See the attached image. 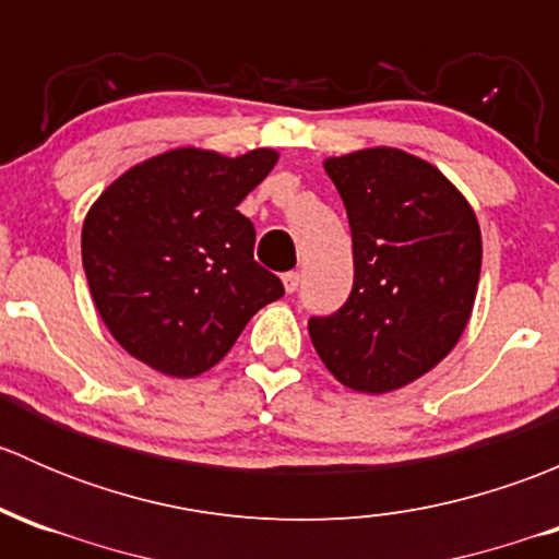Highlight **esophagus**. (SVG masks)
Segmentation results:
<instances>
[{
  "instance_id": "1",
  "label": "esophagus",
  "mask_w": 559,
  "mask_h": 559,
  "mask_svg": "<svg viewBox=\"0 0 559 559\" xmlns=\"http://www.w3.org/2000/svg\"><path fill=\"white\" fill-rule=\"evenodd\" d=\"M281 281H284L286 295H295L297 286H300V273H284L281 275Z\"/></svg>"
}]
</instances>
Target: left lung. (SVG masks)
Segmentation results:
<instances>
[{"label":"left lung","mask_w":559,"mask_h":559,"mask_svg":"<svg viewBox=\"0 0 559 559\" xmlns=\"http://www.w3.org/2000/svg\"><path fill=\"white\" fill-rule=\"evenodd\" d=\"M324 170L352 224L354 289L308 332L343 386L394 392L436 368L471 321L478 218L436 165L400 148L330 156Z\"/></svg>","instance_id":"1"}]
</instances>
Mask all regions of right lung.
<instances>
[{
    "mask_svg": "<svg viewBox=\"0 0 559 559\" xmlns=\"http://www.w3.org/2000/svg\"><path fill=\"white\" fill-rule=\"evenodd\" d=\"M278 151L224 156L173 148L118 175L86 213L83 270L118 346L173 379L227 357L253 313L284 297L253 259V224L238 211Z\"/></svg>",
    "mask_w": 559,
    "mask_h": 559,
    "instance_id": "right-lung-1",
    "label": "right lung"
}]
</instances>
